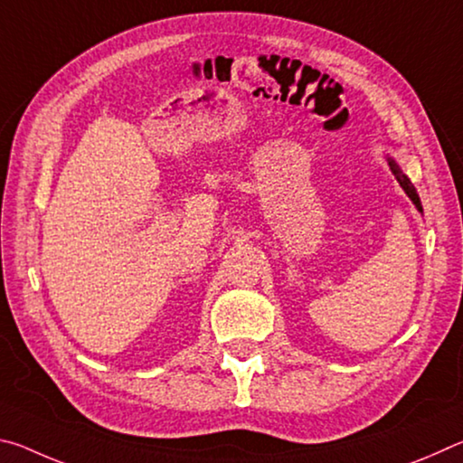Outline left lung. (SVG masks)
Here are the masks:
<instances>
[{
    "label": "left lung",
    "instance_id": "obj_1",
    "mask_svg": "<svg viewBox=\"0 0 463 463\" xmlns=\"http://www.w3.org/2000/svg\"><path fill=\"white\" fill-rule=\"evenodd\" d=\"M390 167H392V174L396 175V179H398V184L402 185V190L406 192V195H409V198L414 202V206H417L420 213H422V206H420V200H419V194H417V190H414V185L411 184V179L406 177L401 169H398V165L394 161L390 159Z\"/></svg>",
    "mask_w": 463,
    "mask_h": 463
}]
</instances>
